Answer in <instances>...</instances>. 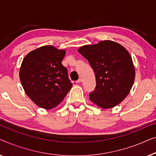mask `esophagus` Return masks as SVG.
I'll use <instances>...</instances> for the list:
<instances>
[{"mask_svg":"<svg viewBox=\"0 0 156 156\" xmlns=\"http://www.w3.org/2000/svg\"><path fill=\"white\" fill-rule=\"evenodd\" d=\"M82 78H80L78 80L76 81V83H80V82H82Z\"/></svg>","mask_w":156,"mask_h":156,"instance_id":"1","label":"esophagus"}]
</instances>
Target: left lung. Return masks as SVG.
<instances>
[{
	"instance_id": "8db88e82",
	"label": "left lung",
	"mask_w": 156,
	"mask_h": 156,
	"mask_svg": "<svg viewBox=\"0 0 156 156\" xmlns=\"http://www.w3.org/2000/svg\"><path fill=\"white\" fill-rule=\"evenodd\" d=\"M78 52L89 61L96 76L95 89L89 94L93 103L103 108L114 107L129 94L135 80L131 55L111 40L81 47Z\"/></svg>"
}]
</instances>
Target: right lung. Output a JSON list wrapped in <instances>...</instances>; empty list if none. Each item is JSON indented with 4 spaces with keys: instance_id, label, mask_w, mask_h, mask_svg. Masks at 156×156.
<instances>
[{
    "instance_id": "obj_1",
    "label": "right lung",
    "mask_w": 156,
    "mask_h": 156,
    "mask_svg": "<svg viewBox=\"0 0 156 156\" xmlns=\"http://www.w3.org/2000/svg\"><path fill=\"white\" fill-rule=\"evenodd\" d=\"M65 50L42 46L23 59L20 79L28 97L40 107L51 109L63 101L72 84L62 64Z\"/></svg>"
}]
</instances>
